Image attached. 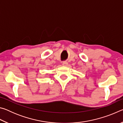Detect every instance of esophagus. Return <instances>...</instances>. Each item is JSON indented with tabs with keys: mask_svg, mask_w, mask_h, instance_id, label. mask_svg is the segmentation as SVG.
Returning a JSON list of instances; mask_svg holds the SVG:
<instances>
[{
	"mask_svg": "<svg viewBox=\"0 0 123 123\" xmlns=\"http://www.w3.org/2000/svg\"><path fill=\"white\" fill-rule=\"evenodd\" d=\"M62 64H63V66H66L68 65V62H66V61H63V63H62Z\"/></svg>",
	"mask_w": 123,
	"mask_h": 123,
	"instance_id": "obj_1",
	"label": "esophagus"
}]
</instances>
